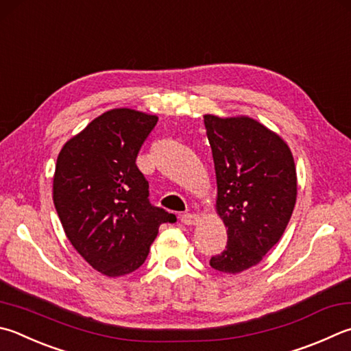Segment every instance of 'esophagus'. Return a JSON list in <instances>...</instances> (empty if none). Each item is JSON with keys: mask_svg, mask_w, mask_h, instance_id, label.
<instances>
[{"mask_svg": "<svg viewBox=\"0 0 351 351\" xmlns=\"http://www.w3.org/2000/svg\"><path fill=\"white\" fill-rule=\"evenodd\" d=\"M181 221L186 226H196L197 222H199V215H196V213H184L181 216Z\"/></svg>", "mask_w": 351, "mask_h": 351, "instance_id": "34e87169", "label": "esophagus"}]
</instances>
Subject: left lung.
Returning <instances> with one entry per match:
<instances>
[{
	"label": "left lung",
	"mask_w": 351,
	"mask_h": 351,
	"mask_svg": "<svg viewBox=\"0 0 351 351\" xmlns=\"http://www.w3.org/2000/svg\"><path fill=\"white\" fill-rule=\"evenodd\" d=\"M218 199L227 227L226 250L210 259L222 273L256 265L281 239L296 202V167L281 136L247 117H204Z\"/></svg>",
	"instance_id": "8db88e82"
}]
</instances>
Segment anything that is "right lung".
<instances>
[{
	"instance_id": "right-lung-1",
	"label": "right lung",
	"mask_w": 351,
	"mask_h": 351,
	"mask_svg": "<svg viewBox=\"0 0 351 351\" xmlns=\"http://www.w3.org/2000/svg\"><path fill=\"white\" fill-rule=\"evenodd\" d=\"M158 117L113 109L64 144L56 159L53 202L75 250L106 276L144 264L158 228L176 216L149 201L136 156Z\"/></svg>"
}]
</instances>
